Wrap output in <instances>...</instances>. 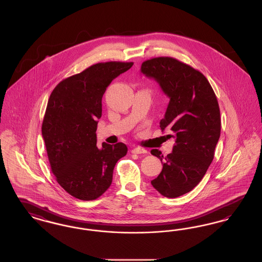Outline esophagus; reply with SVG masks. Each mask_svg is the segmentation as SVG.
<instances>
[{"label":"esophagus","mask_w":262,"mask_h":262,"mask_svg":"<svg viewBox=\"0 0 262 262\" xmlns=\"http://www.w3.org/2000/svg\"><path fill=\"white\" fill-rule=\"evenodd\" d=\"M132 153L134 154H144V153H147V151L143 148H140V147H135L132 149Z\"/></svg>","instance_id":"34e87169"}]
</instances>
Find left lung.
<instances>
[{
  "mask_svg": "<svg viewBox=\"0 0 262 262\" xmlns=\"http://www.w3.org/2000/svg\"><path fill=\"white\" fill-rule=\"evenodd\" d=\"M140 72L153 78L170 98L160 127L174 133V145L166 157L151 150L163 164L151 185L164 196L174 199L200 184L214 158L221 132L218 101L204 75L174 58L147 60Z\"/></svg>",
  "mask_w": 262,
  "mask_h": 262,
  "instance_id": "left-lung-1",
  "label": "left lung"
}]
</instances>
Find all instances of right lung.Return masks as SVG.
Instances as JSON below:
<instances>
[{"mask_svg": "<svg viewBox=\"0 0 262 262\" xmlns=\"http://www.w3.org/2000/svg\"><path fill=\"white\" fill-rule=\"evenodd\" d=\"M134 62H98L62 80L51 93L42 124L51 170L71 195L93 200L112 184L116 163L127 147L103 142L97 147L96 129L102 97L117 76Z\"/></svg>", "mask_w": 262, "mask_h": 262, "instance_id": "1", "label": "right lung"}]
</instances>
